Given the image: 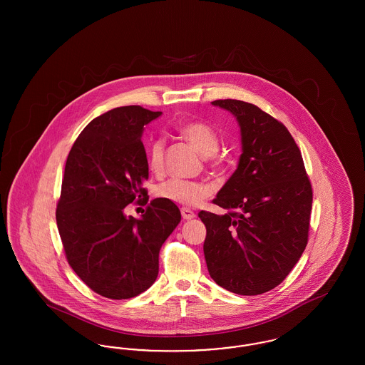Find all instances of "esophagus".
Instances as JSON below:
<instances>
[{
	"mask_svg": "<svg viewBox=\"0 0 365 365\" xmlns=\"http://www.w3.org/2000/svg\"><path fill=\"white\" fill-rule=\"evenodd\" d=\"M180 213H182V217H183L185 220H191V219L195 217V213H194L190 208L180 209Z\"/></svg>",
	"mask_w": 365,
	"mask_h": 365,
	"instance_id": "esophagus-1",
	"label": "esophagus"
}]
</instances>
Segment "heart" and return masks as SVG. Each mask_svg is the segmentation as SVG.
I'll list each match as a JSON object with an SVG mask.
<instances>
[{
    "label": "heart",
    "mask_w": 365,
    "mask_h": 365,
    "mask_svg": "<svg viewBox=\"0 0 365 365\" xmlns=\"http://www.w3.org/2000/svg\"><path fill=\"white\" fill-rule=\"evenodd\" d=\"M180 134L202 156H213L219 150V135L208 124L201 122L186 123L180 127ZM148 164L152 173L160 174L164 168V142L155 140L148 152ZM210 189L207 185L185 179H170L156 187V195L180 205L194 207L208 198Z\"/></svg>",
    "instance_id": "heart-1"
}]
</instances>
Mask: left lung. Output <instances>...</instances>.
<instances>
[{"label": "left lung", "instance_id": "obj_1", "mask_svg": "<svg viewBox=\"0 0 365 365\" xmlns=\"http://www.w3.org/2000/svg\"><path fill=\"white\" fill-rule=\"evenodd\" d=\"M212 105L235 116L242 155L213 200L226 213H198L207 227L209 275L231 293L262 294L284 280L305 250L312 186L301 152L282 123L240 100Z\"/></svg>", "mask_w": 365, "mask_h": 365}]
</instances>
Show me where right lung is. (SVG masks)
<instances>
[{
  "label": "right lung",
  "instance_id": "1",
  "mask_svg": "<svg viewBox=\"0 0 365 365\" xmlns=\"http://www.w3.org/2000/svg\"><path fill=\"white\" fill-rule=\"evenodd\" d=\"M139 105L110 109L87 124L67 157L56 220L67 260L87 286L110 299L133 298L158 275V253L180 222L174 202L155 198L135 219L124 208L148 202L143 125L157 119Z\"/></svg>",
  "mask_w": 365,
  "mask_h": 365
}]
</instances>
